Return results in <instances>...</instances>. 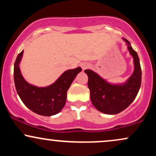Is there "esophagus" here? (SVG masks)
I'll use <instances>...</instances> for the list:
<instances>
[{
    "mask_svg": "<svg viewBox=\"0 0 156 156\" xmlns=\"http://www.w3.org/2000/svg\"><path fill=\"white\" fill-rule=\"evenodd\" d=\"M89 66H90V64L89 63H87V62H84V63H81L80 64V67L83 69H87V68L89 67Z\"/></svg>",
    "mask_w": 156,
    "mask_h": 156,
    "instance_id": "1",
    "label": "esophagus"
}]
</instances>
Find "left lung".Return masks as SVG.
<instances>
[{"mask_svg":"<svg viewBox=\"0 0 156 156\" xmlns=\"http://www.w3.org/2000/svg\"><path fill=\"white\" fill-rule=\"evenodd\" d=\"M128 50L133 55L135 69L128 81L123 85H112L90 69L84 72L88 76V87L93 105L106 114H116L128 108L136 97L141 83V69L137 53L130 46Z\"/></svg>","mask_w":156,"mask_h":156,"instance_id":"left-lung-1","label":"left lung"}]
</instances>
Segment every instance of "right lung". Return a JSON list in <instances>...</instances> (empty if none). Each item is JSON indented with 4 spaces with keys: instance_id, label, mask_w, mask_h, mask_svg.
Listing matches in <instances>:
<instances>
[{
    "instance_id": "right-lung-1",
    "label": "right lung",
    "mask_w": 156,
    "mask_h": 156,
    "mask_svg": "<svg viewBox=\"0 0 156 156\" xmlns=\"http://www.w3.org/2000/svg\"><path fill=\"white\" fill-rule=\"evenodd\" d=\"M23 51L17 55L14 66V80L17 94L30 110L42 116H52L61 112L66 103L67 92L71 83L82 69L80 67L64 72L54 83L39 88L28 83L21 75L19 63Z\"/></svg>"
}]
</instances>
